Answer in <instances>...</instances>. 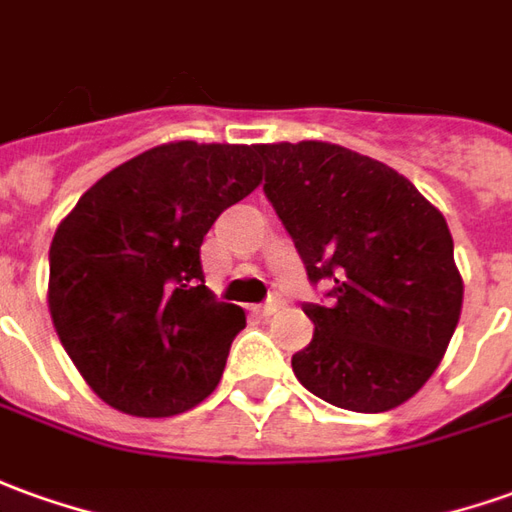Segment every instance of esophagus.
Wrapping results in <instances>:
<instances>
[{"label": "esophagus", "mask_w": 512, "mask_h": 512, "mask_svg": "<svg viewBox=\"0 0 512 512\" xmlns=\"http://www.w3.org/2000/svg\"><path fill=\"white\" fill-rule=\"evenodd\" d=\"M281 306H284V301H281L278 295H270V301H264L262 306L256 309V312H259V315H262V317H270V315H276Z\"/></svg>", "instance_id": "1"}]
</instances>
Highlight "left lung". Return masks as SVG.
I'll use <instances>...</instances> for the list:
<instances>
[{"instance_id": "left-lung-1", "label": "left lung", "mask_w": 512, "mask_h": 512, "mask_svg": "<svg viewBox=\"0 0 512 512\" xmlns=\"http://www.w3.org/2000/svg\"><path fill=\"white\" fill-rule=\"evenodd\" d=\"M264 195L331 306L306 303L312 343L298 382L334 407L387 412L412 398L449 348L463 276L446 217L404 175L331 142L256 144Z\"/></svg>"}]
</instances>
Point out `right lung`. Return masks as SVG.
I'll return each mask as SVG.
<instances>
[{
  "mask_svg": "<svg viewBox=\"0 0 512 512\" xmlns=\"http://www.w3.org/2000/svg\"><path fill=\"white\" fill-rule=\"evenodd\" d=\"M259 183L256 144L169 142L102 175L63 217L49 315L105 404L169 418L214 393L245 312L211 295L200 245Z\"/></svg>",
  "mask_w": 512,
  "mask_h": 512,
  "instance_id": "obj_1",
  "label": "right lung"
}]
</instances>
